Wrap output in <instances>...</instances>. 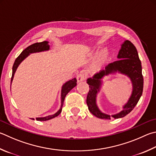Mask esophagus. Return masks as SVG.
Wrapping results in <instances>:
<instances>
[{
    "instance_id": "esophagus-1",
    "label": "esophagus",
    "mask_w": 156,
    "mask_h": 156,
    "mask_svg": "<svg viewBox=\"0 0 156 156\" xmlns=\"http://www.w3.org/2000/svg\"><path fill=\"white\" fill-rule=\"evenodd\" d=\"M76 79H77L78 83H80V82H83L85 80V76L83 73H79L76 76Z\"/></svg>"
}]
</instances>
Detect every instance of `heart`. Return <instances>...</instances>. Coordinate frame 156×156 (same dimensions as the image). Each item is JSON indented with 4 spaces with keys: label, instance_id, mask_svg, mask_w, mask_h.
<instances>
[{
    "label": "heart",
    "instance_id": "heart-1",
    "mask_svg": "<svg viewBox=\"0 0 156 156\" xmlns=\"http://www.w3.org/2000/svg\"><path fill=\"white\" fill-rule=\"evenodd\" d=\"M108 52L106 50H103L102 51L98 54V55L96 58V60L95 62L94 66H93V69H98L100 68V67L102 65L104 61H106V59L108 57Z\"/></svg>",
    "mask_w": 156,
    "mask_h": 156
}]
</instances>
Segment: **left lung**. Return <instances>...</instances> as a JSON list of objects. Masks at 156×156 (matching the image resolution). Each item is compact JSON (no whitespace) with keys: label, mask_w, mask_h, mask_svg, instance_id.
Returning <instances> with one entry per match:
<instances>
[{"label":"left lung","mask_w":156,"mask_h":156,"mask_svg":"<svg viewBox=\"0 0 156 156\" xmlns=\"http://www.w3.org/2000/svg\"><path fill=\"white\" fill-rule=\"evenodd\" d=\"M119 60L110 63L105 69L87 79L89 85V90L87 94V104L89 111L96 117L102 119H110L122 118L134 109L142 95L143 90V76L142 74L141 62L138 57L137 50L131 41L126 40L121 45L117 55ZM119 73L127 75L131 80L133 92L128 102L123 107V110L115 115H109L101 112L96 103L97 93L99 92L102 79L109 74Z\"/></svg>","instance_id":"1"}]
</instances>
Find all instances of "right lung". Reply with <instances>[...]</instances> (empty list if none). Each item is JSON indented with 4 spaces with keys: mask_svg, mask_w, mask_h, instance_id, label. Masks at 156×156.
Segmentation results:
<instances>
[{
    "mask_svg": "<svg viewBox=\"0 0 156 156\" xmlns=\"http://www.w3.org/2000/svg\"><path fill=\"white\" fill-rule=\"evenodd\" d=\"M50 50V46L48 45V41H44L40 42V43H35L33 44L30 46H28L26 49H24L23 51H22V53L16 59L15 62H14L13 66V68H12V76H11V83H12V80L13 79V76L14 74H15L16 71L18 68V67L19 66V65L21 63V62L24 60L28 56H29L30 54L31 53H35V52H43V51H47ZM76 78H74L73 79H72L69 81L66 82L63 86H62V89H61V108L57 112H56L55 114L52 115H48L47 117H37L36 118V119L37 121H48L50 119H52L55 118L56 117L60 114L62 111V108H63V102L65 100V98H66V95L71 90H72L73 87H75L76 86Z\"/></svg>",
    "mask_w": 156,
    "mask_h": 156,
    "instance_id": "right-lung-1",
    "label": "right lung"
}]
</instances>
